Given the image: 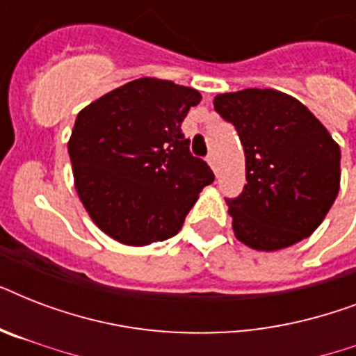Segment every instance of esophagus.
Returning <instances> with one entry per match:
<instances>
[{
    "label": "esophagus",
    "mask_w": 356,
    "mask_h": 356,
    "mask_svg": "<svg viewBox=\"0 0 356 356\" xmlns=\"http://www.w3.org/2000/svg\"><path fill=\"white\" fill-rule=\"evenodd\" d=\"M207 162H209V166L212 168V170H214V172H216V155H214V153H209V156H207Z\"/></svg>",
    "instance_id": "34e87169"
}]
</instances>
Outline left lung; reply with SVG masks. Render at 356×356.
Returning <instances> with one entry per match:
<instances>
[{
  "instance_id": "obj_1",
  "label": "left lung",
  "mask_w": 356,
  "mask_h": 356,
  "mask_svg": "<svg viewBox=\"0 0 356 356\" xmlns=\"http://www.w3.org/2000/svg\"><path fill=\"white\" fill-rule=\"evenodd\" d=\"M214 108L236 127L248 184L229 200L238 242L277 251L320 227L340 190V145L296 97L273 88L218 94Z\"/></svg>"
}]
</instances>
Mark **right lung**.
<instances>
[{"mask_svg":"<svg viewBox=\"0 0 356 356\" xmlns=\"http://www.w3.org/2000/svg\"><path fill=\"white\" fill-rule=\"evenodd\" d=\"M200 102L195 88L140 77L77 114L68 140L74 184L107 236L144 248L181 231L200 192L214 181L181 133Z\"/></svg>","mask_w":356,"mask_h":356,"instance_id":"right-lung-1","label":"right lung"}]
</instances>
